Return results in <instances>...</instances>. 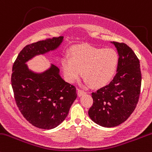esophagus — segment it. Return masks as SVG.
I'll return each instance as SVG.
<instances>
[{
    "label": "esophagus",
    "mask_w": 152,
    "mask_h": 152,
    "mask_svg": "<svg viewBox=\"0 0 152 152\" xmlns=\"http://www.w3.org/2000/svg\"><path fill=\"white\" fill-rule=\"evenodd\" d=\"M77 94H78V95H79V96H82V95L86 94V91H84V90H83V89L78 88L77 89Z\"/></svg>",
    "instance_id": "esophagus-1"
}]
</instances>
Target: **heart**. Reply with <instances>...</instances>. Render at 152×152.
<instances>
[{"label":"heart","mask_w":152,"mask_h":152,"mask_svg":"<svg viewBox=\"0 0 152 152\" xmlns=\"http://www.w3.org/2000/svg\"><path fill=\"white\" fill-rule=\"evenodd\" d=\"M118 55L111 48H99L85 45L75 48L71 51V58H63L62 69L66 79L75 82L83 75L91 86L106 85L115 75L118 65Z\"/></svg>","instance_id":"obj_1"}]
</instances>
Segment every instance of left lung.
<instances>
[{"instance_id":"left-lung-1","label":"left lung","mask_w":152,"mask_h":152,"mask_svg":"<svg viewBox=\"0 0 152 152\" xmlns=\"http://www.w3.org/2000/svg\"><path fill=\"white\" fill-rule=\"evenodd\" d=\"M118 53L117 73L108 85L91 93L94 102L88 110L91 119L104 127L124 122L138 102L141 86L140 61L124 43L113 42Z\"/></svg>"}]
</instances>
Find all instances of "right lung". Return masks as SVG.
<instances>
[{
  "mask_svg": "<svg viewBox=\"0 0 152 152\" xmlns=\"http://www.w3.org/2000/svg\"><path fill=\"white\" fill-rule=\"evenodd\" d=\"M63 39L53 37L26 45L12 66L11 81L17 105L28 121L41 129H53L65 119L77 98L76 88L62 79L56 66L36 73L26 63L34 56L56 50Z\"/></svg>",
  "mask_w": 152,
  "mask_h": 152,
  "instance_id": "add662e5",
  "label": "right lung"
}]
</instances>
